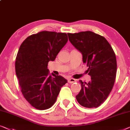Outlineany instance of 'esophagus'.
Returning <instances> with one entry per match:
<instances>
[{
    "label": "esophagus",
    "mask_w": 130,
    "mask_h": 130,
    "mask_svg": "<svg viewBox=\"0 0 130 130\" xmlns=\"http://www.w3.org/2000/svg\"><path fill=\"white\" fill-rule=\"evenodd\" d=\"M76 80H75V79H73V78H70V79H69L68 80V82L69 84H73V83L76 82Z\"/></svg>",
    "instance_id": "obj_1"
}]
</instances>
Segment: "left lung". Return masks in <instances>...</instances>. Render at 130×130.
I'll return each instance as SVG.
<instances>
[{
    "label": "left lung",
    "mask_w": 130,
    "mask_h": 130,
    "mask_svg": "<svg viewBox=\"0 0 130 130\" xmlns=\"http://www.w3.org/2000/svg\"><path fill=\"white\" fill-rule=\"evenodd\" d=\"M69 40L82 54L83 62L88 67L91 77L88 83L81 84V90L76 96L81 106L98 107L109 95L115 84L117 61L115 52L104 37L87 31L68 33Z\"/></svg>",
    "instance_id": "obj_1"
}]
</instances>
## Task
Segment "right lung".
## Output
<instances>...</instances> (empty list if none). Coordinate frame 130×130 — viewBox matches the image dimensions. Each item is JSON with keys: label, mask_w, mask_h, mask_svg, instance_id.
I'll return each instance as SVG.
<instances>
[{"label": "right lung", "mask_w": 130, "mask_h": 130, "mask_svg": "<svg viewBox=\"0 0 130 130\" xmlns=\"http://www.w3.org/2000/svg\"><path fill=\"white\" fill-rule=\"evenodd\" d=\"M68 40L66 33L43 31L28 37L21 44L15 73L23 95L37 109L51 107L68 82L61 75H50L47 68L48 62L55 59Z\"/></svg>", "instance_id": "1"}]
</instances>
